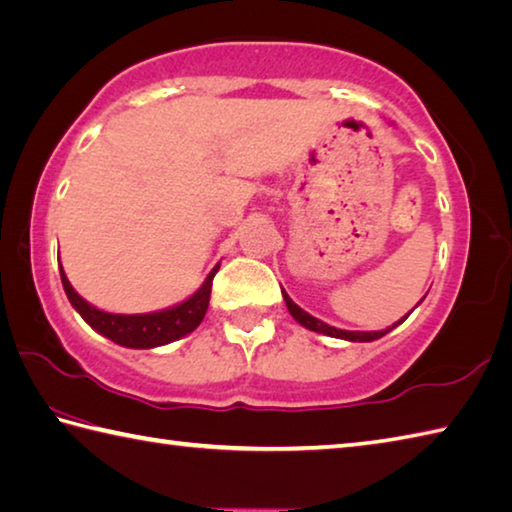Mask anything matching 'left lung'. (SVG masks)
<instances>
[{
	"label": "left lung",
	"instance_id": "left-lung-1",
	"mask_svg": "<svg viewBox=\"0 0 512 512\" xmlns=\"http://www.w3.org/2000/svg\"><path fill=\"white\" fill-rule=\"evenodd\" d=\"M283 298H285V305H287L289 314H292V316L296 318V321L301 323L303 327H307V330L318 332V334H325V336H334V339H345V341H359V343L376 341V339H381V336L388 334L390 330H394V327H397L399 323L406 321V316H408V314H406V316L401 318L399 323H394L392 327H388V330H381V332H347V330H339V327H332V325H327V323H323V321H318V318H314L312 314H307V312L301 310V307H298L285 292H283ZM419 303H421V301H419Z\"/></svg>",
	"mask_w": 512,
	"mask_h": 512
}]
</instances>
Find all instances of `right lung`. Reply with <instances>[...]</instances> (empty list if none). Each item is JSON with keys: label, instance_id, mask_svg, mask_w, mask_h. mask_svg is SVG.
<instances>
[{"label": "right lung", "instance_id": "1", "mask_svg": "<svg viewBox=\"0 0 512 512\" xmlns=\"http://www.w3.org/2000/svg\"><path fill=\"white\" fill-rule=\"evenodd\" d=\"M216 265L211 269L205 283L200 285L196 294H191L187 301H182L167 310L151 312V314H111L98 310L91 303H86L84 298L75 292L73 285L66 278L64 269L60 265V276L64 292L69 296L71 305L75 307L80 316L89 323L95 332H100L106 339L118 343L122 347H136V350H151V347L167 345L171 341H178L182 336L194 332L202 323V318L207 314L209 296H211V281L218 272Z\"/></svg>", "mask_w": 512, "mask_h": 512}]
</instances>
